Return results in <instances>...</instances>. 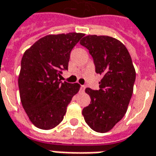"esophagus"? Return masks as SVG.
Wrapping results in <instances>:
<instances>
[{
    "instance_id": "1",
    "label": "esophagus",
    "mask_w": 156,
    "mask_h": 156,
    "mask_svg": "<svg viewBox=\"0 0 156 156\" xmlns=\"http://www.w3.org/2000/svg\"><path fill=\"white\" fill-rule=\"evenodd\" d=\"M84 91H85V86L84 85H81V87H80V92L83 93Z\"/></svg>"
}]
</instances>
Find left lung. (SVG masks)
Here are the masks:
<instances>
[{
    "mask_svg": "<svg viewBox=\"0 0 156 156\" xmlns=\"http://www.w3.org/2000/svg\"><path fill=\"white\" fill-rule=\"evenodd\" d=\"M94 59L95 72L103 75L99 89L87 88L90 105L83 109L85 122L93 130L105 133L127 111L133 94L135 70L127 48L108 36L88 35L80 41Z\"/></svg>",
    "mask_w": 156,
    "mask_h": 156,
    "instance_id": "1",
    "label": "left lung"
}]
</instances>
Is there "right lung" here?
I'll use <instances>...</instances> for the list:
<instances>
[{"mask_svg":"<svg viewBox=\"0 0 156 156\" xmlns=\"http://www.w3.org/2000/svg\"><path fill=\"white\" fill-rule=\"evenodd\" d=\"M83 33L48 35L23 54L18 78L20 98L36 127L51 129L63 119L67 107L80 88L78 83L58 79L68 70L70 53Z\"/></svg>","mask_w":156,"mask_h":156,"instance_id":"right-lung-1","label":"right lung"}]
</instances>
